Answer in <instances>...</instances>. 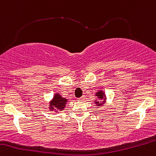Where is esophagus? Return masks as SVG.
Instances as JSON below:
<instances>
[{"instance_id":"1","label":"esophagus","mask_w":156,"mask_h":156,"mask_svg":"<svg viewBox=\"0 0 156 156\" xmlns=\"http://www.w3.org/2000/svg\"><path fill=\"white\" fill-rule=\"evenodd\" d=\"M84 98H85L84 96H82V97L79 98H78V101H83V100H84Z\"/></svg>"}]
</instances>
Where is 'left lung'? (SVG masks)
Wrapping results in <instances>:
<instances>
[{
    "label": "left lung",
    "instance_id": "1",
    "mask_svg": "<svg viewBox=\"0 0 156 156\" xmlns=\"http://www.w3.org/2000/svg\"><path fill=\"white\" fill-rule=\"evenodd\" d=\"M96 96H98V99H100V100H102L103 99V101H102L103 102H99V101H94V103L97 104V106H101L102 104H104V103H105L106 96L102 90H100L99 91H98V92L96 93Z\"/></svg>",
    "mask_w": 156,
    "mask_h": 156
}]
</instances>
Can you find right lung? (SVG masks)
Segmentation results:
<instances>
[{
  "mask_svg": "<svg viewBox=\"0 0 156 156\" xmlns=\"http://www.w3.org/2000/svg\"><path fill=\"white\" fill-rule=\"evenodd\" d=\"M67 99L64 98L59 94H55L53 99L50 101L49 109L51 110H56V111H61L63 110L66 105Z\"/></svg>",
  "mask_w": 156,
  "mask_h": 156,
  "instance_id": "1",
  "label": "right lung"
}]
</instances>
